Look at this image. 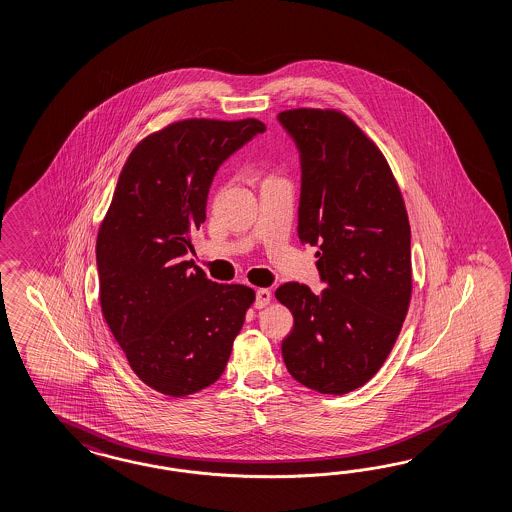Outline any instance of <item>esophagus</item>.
<instances>
[{
	"label": "esophagus",
	"instance_id": "1",
	"mask_svg": "<svg viewBox=\"0 0 512 512\" xmlns=\"http://www.w3.org/2000/svg\"><path fill=\"white\" fill-rule=\"evenodd\" d=\"M270 300H272V292L268 291V289H259V291L255 292V307L257 309L266 307V305L270 304Z\"/></svg>",
	"mask_w": 512,
	"mask_h": 512
}]
</instances>
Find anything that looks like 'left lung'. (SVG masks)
<instances>
[{
  "label": "left lung",
  "instance_id": "1",
  "mask_svg": "<svg viewBox=\"0 0 512 512\" xmlns=\"http://www.w3.org/2000/svg\"><path fill=\"white\" fill-rule=\"evenodd\" d=\"M302 162L298 238L317 246L320 279L285 283L276 298L294 328L283 360L294 380L326 395L367 384L395 345L412 298L410 221L382 151L345 113L281 111Z\"/></svg>",
  "mask_w": 512,
  "mask_h": 512
}]
</instances>
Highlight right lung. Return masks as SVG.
<instances>
[{
	"instance_id": "add662e5",
	"label": "right lung",
	"mask_w": 512,
	"mask_h": 512,
	"mask_svg": "<svg viewBox=\"0 0 512 512\" xmlns=\"http://www.w3.org/2000/svg\"><path fill=\"white\" fill-rule=\"evenodd\" d=\"M266 126L184 119L141 139L97 236L100 307L143 384L186 397L220 378L255 292L184 261L218 167Z\"/></svg>"
}]
</instances>
